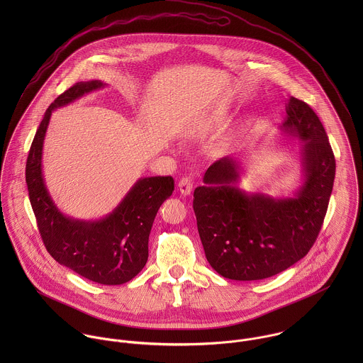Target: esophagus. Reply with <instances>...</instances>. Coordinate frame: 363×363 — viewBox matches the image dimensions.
<instances>
[{
    "label": "esophagus",
    "mask_w": 363,
    "mask_h": 363,
    "mask_svg": "<svg viewBox=\"0 0 363 363\" xmlns=\"http://www.w3.org/2000/svg\"><path fill=\"white\" fill-rule=\"evenodd\" d=\"M191 189H193V180L190 177H183L179 182V191L183 196H189L191 193Z\"/></svg>",
    "instance_id": "1"
}]
</instances>
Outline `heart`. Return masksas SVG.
Wrapping results in <instances>:
<instances>
[{"label":"heart","instance_id":"heart-1","mask_svg":"<svg viewBox=\"0 0 363 363\" xmlns=\"http://www.w3.org/2000/svg\"><path fill=\"white\" fill-rule=\"evenodd\" d=\"M228 121H229V114L223 108H215L200 121L197 127V133L201 137H207L213 133L220 131L228 124Z\"/></svg>","mask_w":363,"mask_h":363}]
</instances>
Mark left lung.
Here are the masks:
<instances>
[{"instance_id":"1","label":"left lung","mask_w":363,"mask_h":363,"mask_svg":"<svg viewBox=\"0 0 363 363\" xmlns=\"http://www.w3.org/2000/svg\"><path fill=\"white\" fill-rule=\"evenodd\" d=\"M281 124L301 144L302 186L294 197L274 199L238 187L242 167L225 156L208 167L194 190L193 208L211 267L223 278L259 281L303 259L321 229L335 177L325 130L311 106L286 101Z\"/></svg>"}]
</instances>
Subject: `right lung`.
<instances>
[{
  "mask_svg": "<svg viewBox=\"0 0 363 363\" xmlns=\"http://www.w3.org/2000/svg\"><path fill=\"white\" fill-rule=\"evenodd\" d=\"M104 85L96 79L78 82L49 106L29 150L26 184L40 236L52 259L89 281L121 285L147 264L151 228L157 209L174 190L173 179L141 177L110 213L98 220H84L67 216L57 208L42 169L43 143L52 111Z\"/></svg>",
  "mask_w": 363,
  "mask_h": 363,
  "instance_id": "1",
  "label": "right lung"
}]
</instances>
